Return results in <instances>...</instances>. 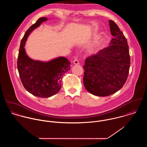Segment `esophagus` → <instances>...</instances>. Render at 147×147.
<instances>
[{
  "label": "esophagus",
  "mask_w": 147,
  "mask_h": 147,
  "mask_svg": "<svg viewBox=\"0 0 147 147\" xmlns=\"http://www.w3.org/2000/svg\"><path fill=\"white\" fill-rule=\"evenodd\" d=\"M73 63L74 64H76V65H78V64H79L80 63H79V61H78V59L76 58H75V59L74 60V62H73Z\"/></svg>",
  "instance_id": "esophagus-1"
}]
</instances>
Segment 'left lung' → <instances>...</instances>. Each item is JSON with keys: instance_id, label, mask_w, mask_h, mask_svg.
Instances as JSON below:
<instances>
[{"instance_id": "1", "label": "left lung", "mask_w": 147, "mask_h": 147, "mask_svg": "<svg viewBox=\"0 0 147 147\" xmlns=\"http://www.w3.org/2000/svg\"><path fill=\"white\" fill-rule=\"evenodd\" d=\"M109 46L88 57L83 66V83L87 91L101 97L120 90L125 84L130 67L129 48L125 36L118 25L109 20Z\"/></svg>"}]
</instances>
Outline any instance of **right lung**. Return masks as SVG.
<instances>
[{"instance_id": "right-lung-1", "label": "right lung", "mask_w": 147, "mask_h": 147, "mask_svg": "<svg viewBox=\"0 0 147 147\" xmlns=\"http://www.w3.org/2000/svg\"><path fill=\"white\" fill-rule=\"evenodd\" d=\"M47 20L46 18H40L25 32L18 60V69L24 87L30 93L41 98L51 97L59 91L63 75L71 68V63L65 57L42 62L31 59L25 52L24 46L30 33Z\"/></svg>"}]
</instances>
